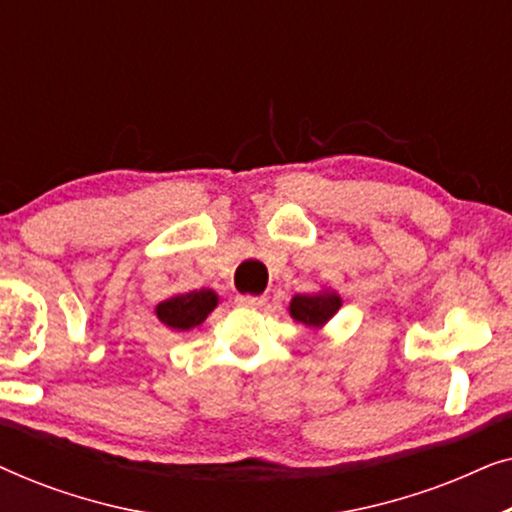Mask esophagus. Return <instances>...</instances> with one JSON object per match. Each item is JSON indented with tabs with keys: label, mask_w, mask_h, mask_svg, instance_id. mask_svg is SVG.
I'll return each mask as SVG.
<instances>
[{
	"label": "esophagus",
	"mask_w": 512,
	"mask_h": 512,
	"mask_svg": "<svg viewBox=\"0 0 512 512\" xmlns=\"http://www.w3.org/2000/svg\"><path fill=\"white\" fill-rule=\"evenodd\" d=\"M265 296H237V303L244 305V307H261L265 305Z\"/></svg>",
	"instance_id": "34e87169"
}]
</instances>
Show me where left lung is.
I'll return each instance as SVG.
<instances>
[{"mask_svg": "<svg viewBox=\"0 0 512 512\" xmlns=\"http://www.w3.org/2000/svg\"><path fill=\"white\" fill-rule=\"evenodd\" d=\"M342 300L335 291H319V293H303V296H293L289 312L291 317L300 321V324L310 328H321L335 312L340 310Z\"/></svg>", "mask_w": 512, "mask_h": 512, "instance_id": "obj_1", "label": "left lung"}]
</instances>
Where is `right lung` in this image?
<instances>
[{"label":"right lung","mask_w":512,"mask_h":512,"mask_svg":"<svg viewBox=\"0 0 512 512\" xmlns=\"http://www.w3.org/2000/svg\"><path fill=\"white\" fill-rule=\"evenodd\" d=\"M216 305H219V296L212 289H200L163 300L156 305V314L165 326L188 331V328L200 326Z\"/></svg>","instance_id":"obj_1"}]
</instances>
